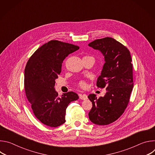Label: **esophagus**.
Masks as SVG:
<instances>
[{
  "mask_svg": "<svg viewBox=\"0 0 155 155\" xmlns=\"http://www.w3.org/2000/svg\"><path fill=\"white\" fill-rule=\"evenodd\" d=\"M80 99L81 100H86L87 99V96L86 94H80Z\"/></svg>",
  "mask_w": 155,
  "mask_h": 155,
  "instance_id": "obj_1",
  "label": "esophagus"
}]
</instances>
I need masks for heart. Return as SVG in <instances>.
<instances>
[{
	"label": "heart",
	"instance_id": "b5f03b06",
	"mask_svg": "<svg viewBox=\"0 0 155 155\" xmlns=\"http://www.w3.org/2000/svg\"><path fill=\"white\" fill-rule=\"evenodd\" d=\"M79 86L81 87H85L86 86V83L84 80H81L79 83H78Z\"/></svg>",
	"mask_w": 155,
	"mask_h": 155
}]
</instances>
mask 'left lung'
<instances>
[{"label": "left lung", "instance_id": "left-lung-1", "mask_svg": "<svg viewBox=\"0 0 155 155\" xmlns=\"http://www.w3.org/2000/svg\"><path fill=\"white\" fill-rule=\"evenodd\" d=\"M101 52L105 63L97 86L106 87L104 97L88 96L93 107L89 118L94 124L107 125L116 121L124 112L133 87L132 64L129 50L111 37L97 39L88 44Z\"/></svg>", "mask_w": 155, "mask_h": 155}]
</instances>
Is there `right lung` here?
Returning a JSON list of instances; mask_svg holds the SVG:
<instances>
[{
	"instance_id": "right-lung-1",
	"label": "right lung",
	"mask_w": 155,
	"mask_h": 155,
	"mask_svg": "<svg viewBox=\"0 0 155 155\" xmlns=\"http://www.w3.org/2000/svg\"><path fill=\"white\" fill-rule=\"evenodd\" d=\"M78 49L73 44L51 40L38 48L26 65V97L35 117L48 126L56 127L64 123L66 108L78 99L77 94L72 91L59 96L54 89L63 61Z\"/></svg>"
}]
</instances>
